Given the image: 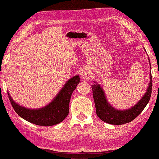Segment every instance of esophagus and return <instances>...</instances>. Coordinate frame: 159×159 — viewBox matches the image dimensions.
<instances>
[{"mask_svg":"<svg viewBox=\"0 0 159 159\" xmlns=\"http://www.w3.org/2000/svg\"><path fill=\"white\" fill-rule=\"evenodd\" d=\"M80 76H81L83 79L88 80L91 78V73H90V71L88 70L83 69L80 71Z\"/></svg>","mask_w":159,"mask_h":159,"instance_id":"1","label":"esophagus"}]
</instances>
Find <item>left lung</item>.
<instances>
[{
	"label": "left lung",
	"instance_id": "1",
	"mask_svg": "<svg viewBox=\"0 0 159 159\" xmlns=\"http://www.w3.org/2000/svg\"><path fill=\"white\" fill-rule=\"evenodd\" d=\"M148 60L151 70V64L149 57ZM150 79L148 89H146V92L142 98L134 106L123 110H118L111 105L107 101L106 95L101 85L94 80V84L92 85V89L96 107V112L98 117L104 122L111 125H123L131 122L142 112L150 101L152 88L151 71H150Z\"/></svg>",
	"mask_w": 159,
	"mask_h": 159
}]
</instances>
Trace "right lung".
Here are the masks:
<instances>
[{"mask_svg":"<svg viewBox=\"0 0 159 159\" xmlns=\"http://www.w3.org/2000/svg\"><path fill=\"white\" fill-rule=\"evenodd\" d=\"M79 75L71 77L65 83L54 98L45 106L38 109H29L21 106L11 97L9 101L18 116L28 122L40 126H52L62 122L69 114V104L72 92L80 82Z\"/></svg>","mask_w":159,"mask_h":159,"instance_id":"1","label":"right lung"}]
</instances>
